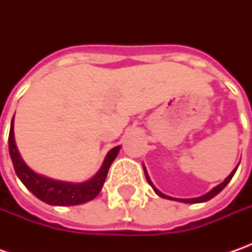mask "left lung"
Returning a JSON list of instances; mask_svg holds the SVG:
<instances>
[{
    "instance_id": "obj_1",
    "label": "left lung",
    "mask_w": 252,
    "mask_h": 252,
    "mask_svg": "<svg viewBox=\"0 0 252 252\" xmlns=\"http://www.w3.org/2000/svg\"><path fill=\"white\" fill-rule=\"evenodd\" d=\"M237 167H238V165H237ZM237 167H236V169H237ZM236 169H234V171H233V172H231V174H230V175H228L227 178L224 179V181H223V182H221L220 185H218L216 188L212 189V190H210L209 193H206V195H203V196H200V198H195V199H174V200H179V202H185V203H200V202H206V200H209V199H212V198H213V196H216V195H218L219 192H220L221 189L224 188L226 185H227L228 182H230V179L233 178V175H234V172H236ZM144 174H146V178H147V181H149V184H150L151 187H153V189L156 190V193H157V195H160L161 198L172 199V198H169V196H165L164 193H161V192H160V190H158V189L154 188V185H153V182H151L150 178H149V175H147V171H146V168H144Z\"/></svg>"
}]
</instances>
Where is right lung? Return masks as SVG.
Returning <instances> with one entry per match:
<instances>
[{
    "mask_svg": "<svg viewBox=\"0 0 252 252\" xmlns=\"http://www.w3.org/2000/svg\"><path fill=\"white\" fill-rule=\"evenodd\" d=\"M8 143H9V156H11V160L14 164L15 172L19 177V179L24 182L25 187L29 189L36 198H39L49 205H56V206H73V205L85 203V202L95 198L101 192L109 167L121 150V147L118 146L108 153L101 169L92 179L83 182V184H68V182H60V181L42 177V175L33 172L25 164L18 153L16 144H15L14 119L11 122Z\"/></svg>",
    "mask_w": 252,
    "mask_h": 252,
    "instance_id": "1",
    "label": "right lung"
}]
</instances>
